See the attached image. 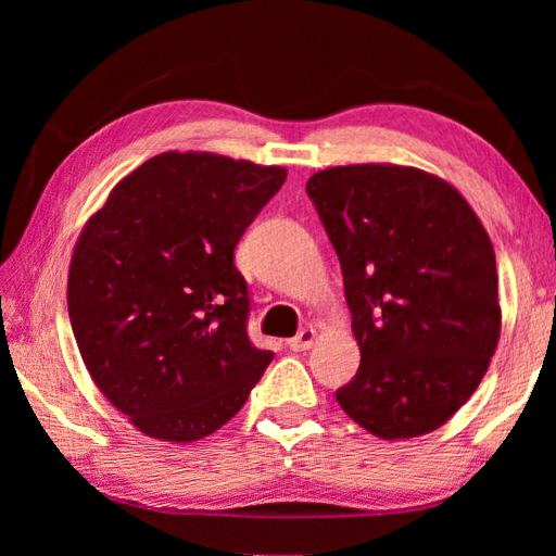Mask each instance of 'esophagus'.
<instances>
[{
    "label": "esophagus",
    "mask_w": 556,
    "mask_h": 556,
    "mask_svg": "<svg viewBox=\"0 0 556 556\" xmlns=\"http://www.w3.org/2000/svg\"><path fill=\"white\" fill-rule=\"evenodd\" d=\"M315 339H317L315 329H313V327H305V329H301V332H299L296 337L287 341V346H289L291 351H308V349L315 344Z\"/></svg>",
    "instance_id": "esophagus-1"
}]
</instances>
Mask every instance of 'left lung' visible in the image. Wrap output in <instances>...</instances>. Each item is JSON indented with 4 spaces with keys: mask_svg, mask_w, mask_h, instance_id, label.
I'll return each mask as SVG.
<instances>
[{
    "mask_svg": "<svg viewBox=\"0 0 556 556\" xmlns=\"http://www.w3.org/2000/svg\"><path fill=\"white\" fill-rule=\"evenodd\" d=\"M305 191L339 255L361 349L339 406L380 440L437 430L476 392L500 341L485 227L452 184L401 164L329 167Z\"/></svg>",
    "mask_w": 556,
    "mask_h": 556,
    "instance_id": "obj_1",
    "label": "left lung"
}]
</instances>
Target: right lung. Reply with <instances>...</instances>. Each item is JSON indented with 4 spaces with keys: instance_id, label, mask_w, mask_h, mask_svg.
<instances>
[{
    "instance_id": "obj_1",
    "label": "right lung",
    "mask_w": 556,
    "mask_h": 556,
    "mask_svg": "<svg viewBox=\"0 0 556 556\" xmlns=\"http://www.w3.org/2000/svg\"><path fill=\"white\" fill-rule=\"evenodd\" d=\"M285 179L275 164L162 152L83 227L66 287L76 344L100 392L152 440L219 430L275 358L248 339L233 248Z\"/></svg>"
}]
</instances>
